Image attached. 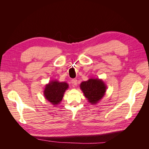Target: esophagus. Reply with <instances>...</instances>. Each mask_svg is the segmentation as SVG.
I'll use <instances>...</instances> for the list:
<instances>
[{"instance_id":"obj_1","label":"esophagus","mask_w":149,"mask_h":149,"mask_svg":"<svg viewBox=\"0 0 149 149\" xmlns=\"http://www.w3.org/2000/svg\"><path fill=\"white\" fill-rule=\"evenodd\" d=\"M72 84H73V86H77L78 85V81L76 79H73L71 81Z\"/></svg>"}]
</instances>
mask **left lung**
<instances>
[{"label":"left lung","instance_id":"1","mask_svg":"<svg viewBox=\"0 0 149 149\" xmlns=\"http://www.w3.org/2000/svg\"><path fill=\"white\" fill-rule=\"evenodd\" d=\"M80 88L88 101L96 104L104 96L107 87L102 80L91 78L81 83Z\"/></svg>","mask_w":149,"mask_h":149}]
</instances>
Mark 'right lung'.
I'll return each instance as SVG.
<instances>
[{
	"mask_svg": "<svg viewBox=\"0 0 149 149\" xmlns=\"http://www.w3.org/2000/svg\"><path fill=\"white\" fill-rule=\"evenodd\" d=\"M68 88V84L65 82L52 81L46 85L44 89V96L53 105H57L62 101L64 93Z\"/></svg>",
	"mask_w": 149,
	"mask_h": 149,
	"instance_id": "add662e5",
	"label": "right lung"
}]
</instances>
